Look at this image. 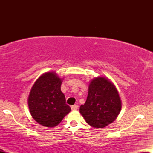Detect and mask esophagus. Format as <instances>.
I'll list each match as a JSON object with an SVG mask.
<instances>
[{
    "instance_id": "1",
    "label": "esophagus",
    "mask_w": 153,
    "mask_h": 153,
    "mask_svg": "<svg viewBox=\"0 0 153 153\" xmlns=\"http://www.w3.org/2000/svg\"><path fill=\"white\" fill-rule=\"evenodd\" d=\"M78 108V105H73V106H71V109L75 111V110H77Z\"/></svg>"
}]
</instances>
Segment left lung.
Listing matches in <instances>:
<instances>
[{
  "mask_svg": "<svg viewBox=\"0 0 153 153\" xmlns=\"http://www.w3.org/2000/svg\"><path fill=\"white\" fill-rule=\"evenodd\" d=\"M122 101L115 85L105 77H97L90 82L86 101L80 113L89 125L103 128L117 119Z\"/></svg>",
  "mask_w": 153,
  "mask_h": 153,
  "instance_id": "8db88e82",
  "label": "left lung"
}]
</instances>
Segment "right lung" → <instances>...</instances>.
<instances>
[{"label": "right lung", "instance_id": "1", "mask_svg": "<svg viewBox=\"0 0 153 153\" xmlns=\"http://www.w3.org/2000/svg\"><path fill=\"white\" fill-rule=\"evenodd\" d=\"M62 79L54 72H47L39 78L31 88L28 105L32 118L44 127L58 125L71 111L61 91Z\"/></svg>", "mask_w": 153, "mask_h": 153}]
</instances>
